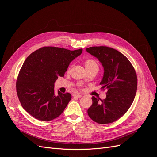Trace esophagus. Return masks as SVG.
I'll list each match as a JSON object with an SVG mask.
<instances>
[{
    "instance_id": "34e87169",
    "label": "esophagus",
    "mask_w": 157,
    "mask_h": 157,
    "mask_svg": "<svg viewBox=\"0 0 157 157\" xmlns=\"http://www.w3.org/2000/svg\"><path fill=\"white\" fill-rule=\"evenodd\" d=\"M72 95H73V97H78V98H80L81 97H83V95H82L81 94H74Z\"/></svg>"
}]
</instances>
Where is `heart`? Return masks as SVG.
Returning a JSON list of instances; mask_svg holds the SVG:
<instances>
[{"label": "heart", "instance_id": "heart-1", "mask_svg": "<svg viewBox=\"0 0 157 157\" xmlns=\"http://www.w3.org/2000/svg\"><path fill=\"white\" fill-rule=\"evenodd\" d=\"M84 63H85V68L88 72L94 71V70H96L98 71V64L95 60L92 59H89L86 60L85 61ZM80 86V85H78V86Z\"/></svg>", "mask_w": 157, "mask_h": 157}]
</instances>
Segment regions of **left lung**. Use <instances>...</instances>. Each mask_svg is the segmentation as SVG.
<instances>
[{"instance_id": "obj_1", "label": "left lung", "mask_w": 157, "mask_h": 157, "mask_svg": "<svg viewBox=\"0 0 157 157\" xmlns=\"http://www.w3.org/2000/svg\"><path fill=\"white\" fill-rule=\"evenodd\" d=\"M86 49L102 63L104 73L100 85L102 90H107L104 100L92 97L88 114L99 124L113 123L127 112L134 101L137 87L136 71L127 58L117 49L108 46Z\"/></svg>"}]
</instances>
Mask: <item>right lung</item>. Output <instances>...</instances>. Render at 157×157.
<instances>
[{"label": "right lung", "instance_id": "add662e5", "mask_svg": "<svg viewBox=\"0 0 157 157\" xmlns=\"http://www.w3.org/2000/svg\"><path fill=\"white\" fill-rule=\"evenodd\" d=\"M83 49L71 51L44 46L32 53L25 60L16 80V92L23 108L40 121H50L63 113L71 99L69 93L55 94L54 83L64 76L69 63Z\"/></svg>", "mask_w": 157, "mask_h": 157}]
</instances>
